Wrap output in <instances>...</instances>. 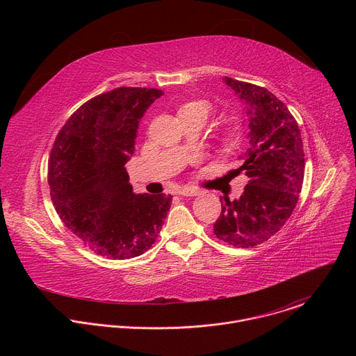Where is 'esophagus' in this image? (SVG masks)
Returning <instances> with one entry per match:
<instances>
[{
	"mask_svg": "<svg viewBox=\"0 0 356 356\" xmlns=\"http://www.w3.org/2000/svg\"><path fill=\"white\" fill-rule=\"evenodd\" d=\"M179 194H180V195H183V197H194V195H198V194H200V191H198L197 188L184 187V188H181V190L179 191Z\"/></svg>",
	"mask_w": 356,
	"mask_h": 356,
	"instance_id": "1",
	"label": "esophagus"
}]
</instances>
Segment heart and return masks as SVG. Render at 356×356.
I'll return each instance as SVG.
<instances>
[{
  "mask_svg": "<svg viewBox=\"0 0 356 356\" xmlns=\"http://www.w3.org/2000/svg\"><path fill=\"white\" fill-rule=\"evenodd\" d=\"M190 107H201L204 108L206 113L209 114L210 111V107L207 103H204V101H193V103H187L184 104L180 110H184V108H190ZM241 143V132L238 129H228L220 139V149L222 152H232L234 149L238 147V145Z\"/></svg>",
  "mask_w": 356,
  "mask_h": 356,
  "instance_id": "heart-1",
  "label": "heart"
}]
</instances>
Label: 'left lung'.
<instances>
[{"instance_id":"8db88e82","label":"left lung","mask_w":356,"mask_h":356,"mask_svg":"<svg viewBox=\"0 0 356 356\" xmlns=\"http://www.w3.org/2000/svg\"><path fill=\"white\" fill-rule=\"evenodd\" d=\"M224 81L246 104L249 147L236 170L249 180L239 198H221L214 234L228 245L253 248L280 231L296 209L306 165L302 140L297 121L275 94L231 77Z\"/></svg>"}]
</instances>
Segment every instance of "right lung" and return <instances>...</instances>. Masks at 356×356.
Returning a JSON list of instances; mask_svg holds the SVG:
<instances>
[{"label":"right lung","mask_w":356,"mask_h":356,"mask_svg":"<svg viewBox=\"0 0 356 356\" xmlns=\"http://www.w3.org/2000/svg\"><path fill=\"white\" fill-rule=\"evenodd\" d=\"M162 90L120 87L84 103L56 136L47 181L65 225L99 257L129 259L155 243L172 195L135 194L127 162L139 121Z\"/></svg>","instance_id":"right-lung-1"}]
</instances>
